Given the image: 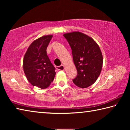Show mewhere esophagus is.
I'll return each mask as SVG.
<instances>
[{
	"label": "esophagus",
	"mask_w": 130,
	"mask_h": 130,
	"mask_svg": "<svg viewBox=\"0 0 130 130\" xmlns=\"http://www.w3.org/2000/svg\"><path fill=\"white\" fill-rule=\"evenodd\" d=\"M56 69L57 70H64V69H65L64 65H61V66H60V67H57Z\"/></svg>",
	"instance_id": "34e87169"
}]
</instances>
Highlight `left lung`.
Instances as JSON below:
<instances>
[{"instance_id":"8db88e82","label":"left lung","mask_w":130,"mask_h":130,"mask_svg":"<svg viewBox=\"0 0 130 130\" xmlns=\"http://www.w3.org/2000/svg\"><path fill=\"white\" fill-rule=\"evenodd\" d=\"M72 50L77 75L73 80L76 86L85 88L96 81L103 66V55L99 46L91 37L79 31L63 35Z\"/></svg>"}]
</instances>
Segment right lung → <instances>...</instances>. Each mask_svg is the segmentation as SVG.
Returning a JSON list of instances; mask_svg holds the SVG:
<instances>
[{
  "label": "right lung",
  "instance_id": "add662e5",
  "mask_svg": "<svg viewBox=\"0 0 130 130\" xmlns=\"http://www.w3.org/2000/svg\"><path fill=\"white\" fill-rule=\"evenodd\" d=\"M52 37V35H47L34 41L23 58V70L28 82L42 89L49 86L56 75V68L50 62L46 53Z\"/></svg>",
  "mask_w": 130,
  "mask_h": 130
}]
</instances>
